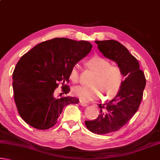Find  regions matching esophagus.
Here are the masks:
<instances>
[{"label": "esophagus", "instance_id": "obj_1", "mask_svg": "<svg viewBox=\"0 0 160 160\" xmlns=\"http://www.w3.org/2000/svg\"><path fill=\"white\" fill-rule=\"evenodd\" d=\"M79 104L81 105V106H82V107H87V106H88V104H87V103H85V102H84L83 101H82V100H80Z\"/></svg>", "mask_w": 160, "mask_h": 160}]
</instances>
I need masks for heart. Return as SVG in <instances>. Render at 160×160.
Wrapping results in <instances>:
<instances>
[{
    "label": "heart",
    "mask_w": 160,
    "mask_h": 160,
    "mask_svg": "<svg viewBox=\"0 0 160 160\" xmlns=\"http://www.w3.org/2000/svg\"><path fill=\"white\" fill-rule=\"evenodd\" d=\"M90 68L96 74L91 87L78 85L72 90V94L85 102H89L104 96V99L114 97L120 90L123 76L121 70L111 65L104 58L95 56L88 62ZM79 63L75 64L70 72V78L73 82L79 80Z\"/></svg>",
    "instance_id": "1"
}]
</instances>
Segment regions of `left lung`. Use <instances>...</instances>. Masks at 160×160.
<instances>
[{
    "label": "left lung",
    "mask_w": 160,
    "mask_h": 160,
    "mask_svg": "<svg viewBox=\"0 0 160 160\" xmlns=\"http://www.w3.org/2000/svg\"><path fill=\"white\" fill-rule=\"evenodd\" d=\"M104 57L117 64L124 80L120 90L111 101L99 104L100 114L93 121H85L89 131L95 134H107L123 126L138 109L146 80L140 70L138 61L128 50L115 40L95 41Z\"/></svg>",
    "instance_id": "obj_1"
}]
</instances>
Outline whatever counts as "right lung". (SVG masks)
I'll list each match as a JSON object with an SVG mask.
<instances>
[{"label":"right lung","mask_w":160,"mask_h":160,"mask_svg":"<svg viewBox=\"0 0 160 160\" xmlns=\"http://www.w3.org/2000/svg\"><path fill=\"white\" fill-rule=\"evenodd\" d=\"M92 45L87 41L54 38L37 44L22 56L12 74L14 99L19 114L29 126L39 130L57 123L63 108L78 104L75 97L56 99L58 82L65 94L69 92L72 66L90 53Z\"/></svg>","instance_id":"1"}]
</instances>
